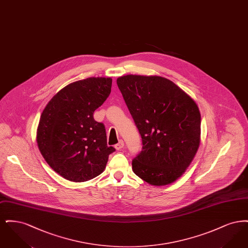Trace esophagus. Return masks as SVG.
I'll list each match as a JSON object with an SVG mask.
<instances>
[{"label":"esophagus","instance_id":"34e87169","mask_svg":"<svg viewBox=\"0 0 248 248\" xmlns=\"http://www.w3.org/2000/svg\"><path fill=\"white\" fill-rule=\"evenodd\" d=\"M124 143L123 140H120V141L115 145V149L117 150V151H120V150H122L123 148H124Z\"/></svg>","mask_w":248,"mask_h":248}]
</instances>
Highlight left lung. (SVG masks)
Here are the masks:
<instances>
[{
    "label": "left lung",
    "mask_w": 248,
    "mask_h": 248,
    "mask_svg": "<svg viewBox=\"0 0 248 248\" xmlns=\"http://www.w3.org/2000/svg\"><path fill=\"white\" fill-rule=\"evenodd\" d=\"M117 84L141 135V153L132 161L134 173L153 186L175 182L199 149L196 102L161 76L129 74L119 77Z\"/></svg>",
    "instance_id": "obj_1"
}]
</instances>
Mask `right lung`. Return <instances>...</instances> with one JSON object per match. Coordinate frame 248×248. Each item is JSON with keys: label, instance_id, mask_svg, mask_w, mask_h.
Listing matches in <instances>:
<instances>
[{"label": "right lung", "instance_id": "add662e5", "mask_svg": "<svg viewBox=\"0 0 248 248\" xmlns=\"http://www.w3.org/2000/svg\"><path fill=\"white\" fill-rule=\"evenodd\" d=\"M111 78L91 77L70 83L55 94L42 112L37 127L38 148L49 166L61 177L83 182L100 175L108 155L103 124L94 111L111 90Z\"/></svg>", "mask_w": 248, "mask_h": 248}]
</instances>
